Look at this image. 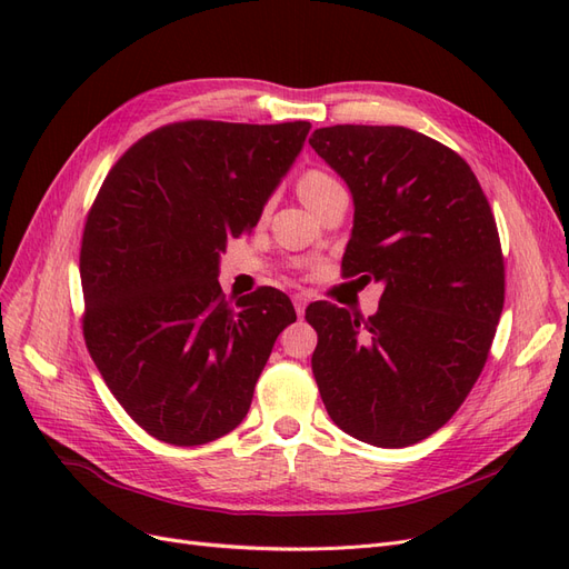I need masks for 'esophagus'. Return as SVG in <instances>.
<instances>
[{
	"label": "esophagus",
	"instance_id": "obj_1",
	"mask_svg": "<svg viewBox=\"0 0 569 569\" xmlns=\"http://www.w3.org/2000/svg\"><path fill=\"white\" fill-rule=\"evenodd\" d=\"M291 301H295V311L301 318L303 311H306V306H308V297L301 291V295H291Z\"/></svg>",
	"mask_w": 569,
	"mask_h": 569
}]
</instances>
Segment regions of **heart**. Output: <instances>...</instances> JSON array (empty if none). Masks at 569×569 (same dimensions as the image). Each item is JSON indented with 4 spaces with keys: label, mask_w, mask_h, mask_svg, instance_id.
Wrapping results in <instances>:
<instances>
[{
    "label": "heart",
    "mask_w": 569,
    "mask_h": 569,
    "mask_svg": "<svg viewBox=\"0 0 569 569\" xmlns=\"http://www.w3.org/2000/svg\"><path fill=\"white\" fill-rule=\"evenodd\" d=\"M337 187H341V184L330 173H325V170H320V168H308L306 173H301L299 184H297L299 197L308 206H311V209H316V206Z\"/></svg>",
    "instance_id": "obj_1"
}]
</instances>
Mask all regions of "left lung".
Returning a JSON list of instances; mask_svg holds the SVG:
<instances>
[{
  "label": "left lung",
  "instance_id": "obj_1",
  "mask_svg": "<svg viewBox=\"0 0 569 569\" xmlns=\"http://www.w3.org/2000/svg\"><path fill=\"white\" fill-rule=\"evenodd\" d=\"M308 144L353 194L341 274L385 282L370 318L306 308L316 382L339 429L403 449L453 418L489 358L506 299L491 206L462 157L410 128L332 126Z\"/></svg>",
  "mask_w": 569,
  "mask_h": 569
}]
</instances>
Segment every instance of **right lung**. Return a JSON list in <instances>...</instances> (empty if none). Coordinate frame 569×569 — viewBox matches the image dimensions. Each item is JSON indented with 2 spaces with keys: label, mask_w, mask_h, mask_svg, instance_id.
Here are the masks:
<instances>
[{
  "label": "right lung",
  "mask_w": 569,
  "mask_h": 569,
  "mask_svg": "<svg viewBox=\"0 0 569 569\" xmlns=\"http://www.w3.org/2000/svg\"><path fill=\"white\" fill-rule=\"evenodd\" d=\"M308 130V120H180L137 140L101 182L80 244L82 335L116 401L153 439L201 446L232 432L274 339L297 320L280 289L232 303L216 274Z\"/></svg>",
  "instance_id": "1"
}]
</instances>
